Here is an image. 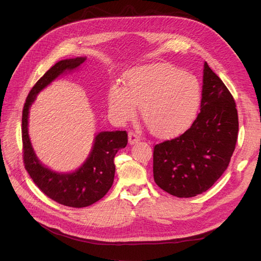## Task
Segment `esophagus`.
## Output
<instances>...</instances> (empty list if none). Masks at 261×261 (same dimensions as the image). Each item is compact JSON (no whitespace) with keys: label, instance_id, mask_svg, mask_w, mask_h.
Returning a JSON list of instances; mask_svg holds the SVG:
<instances>
[{"label":"esophagus","instance_id":"1","mask_svg":"<svg viewBox=\"0 0 261 261\" xmlns=\"http://www.w3.org/2000/svg\"><path fill=\"white\" fill-rule=\"evenodd\" d=\"M140 141V136L137 135L135 132H129L128 133V143L129 145H134Z\"/></svg>","mask_w":261,"mask_h":261}]
</instances>
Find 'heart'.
Listing matches in <instances>:
<instances>
[{
    "label": "heart",
    "instance_id": "obj_1",
    "mask_svg": "<svg viewBox=\"0 0 261 261\" xmlns=\"http://www.w3.org/2000/svg\"><path fill=\"white\" fill-rule=\"evenodd\" d=\"M108 101L115 121L133 120L140 107L148 130L170 138L193 124L200 107L201 86L193 74L168 64H152L129 72L124 87L111 86Z\"/></svg>",
    "mask_w": 261,
    "mask_h": 261
}]
</instances>
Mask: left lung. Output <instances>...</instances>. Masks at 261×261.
<instances>
[{
	"mask_svg": "<svg viewBox=\"0 0 261 261\" xmlns=\"http://www.w3.org/2000/svg\"><path fill=\"white\" fill-rule=\"evenodd\" d=\"M200 112L184 134L153 149V178L179 198L208 189L227 169L239 133L234 98L204 62Z\"/></svg>",
	"mask_w": 261,
	"mask_h": 261,
	"instance_id": "left-lung-1",
	"label": "left lung"
}]
</instances>
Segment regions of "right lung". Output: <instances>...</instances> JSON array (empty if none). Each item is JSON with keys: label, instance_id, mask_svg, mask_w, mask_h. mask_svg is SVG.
<instances>
[{"label": "right lung", "instance_id": "right-lung-1", "mask_svg": "<svg viewBox=\"0 0 261 261\" xmlns=\"http://www.w3.org/2000/svg\"><path fill=\"white\" fill-rule=\"evenodd\" d=\"M85 61L86 58L68 59L53 65L30 90L23 105L21 118L22 159L28 174L49 198L72 208L88 207L109 192L114 180V156L118 150L127 145V133H99L94 138L89 156L80 169L72 173H58L45 168L38 160L28 135V114L39 92L61 74L77 68Z\"/></svg>", "mask_w": 261, "mask_h": 261}]
</instances>
